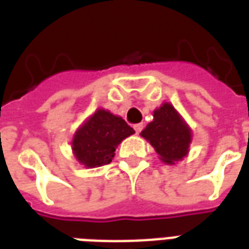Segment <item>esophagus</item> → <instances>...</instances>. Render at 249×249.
I'll return each mask as SVG.
<instances>
[{"instance_id": "1", "label": "esophagus", "mask_w": 249, "mask_h": 249, "mask_svg": "<svg viewBox=\"0 0 249 249\" xmlns=\"http://www.w3.org/2000/svg\"><path fill=\"white\" fill-rule=\"evenodd\" d=\"M133 128H135L136 133L139 135V133H140L141 130H142V128H144V124H136L135 126H133Z\"/></svg>"}]
</instances>
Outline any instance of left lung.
Wrapping results in <instances>:
<instances>
[{
    "label": "left lung",
    "mask_w": 249,
    "mask_h": 249,
    "mask_svg": "<svg viewBox=\"0 0 249 249\" xmlns=\"http://www.w3.org/2000/svg\"><path fill=\"white\" fill-rule=\"evenodd\" d=\"M141 136L151 142L160 160L168 165L187 156L192 140L191 128L173 105L168 103H164L153 112V121L146 125Z\"/></svg>",
    "instance_id": "8db88e82"
}]
</instances>
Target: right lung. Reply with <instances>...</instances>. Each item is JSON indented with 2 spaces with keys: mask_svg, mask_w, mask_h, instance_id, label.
Masks as SVG:
<instances>
[{
  "mask_svg": "<svg viewBox=\"0 0 249 249\" xmlns=\"http://www.w3.org/2000/svg\"><path fill=\"white\" fill-rule=\"evenodd\" d=\"M133 133V128L125 120L109 110L98 109L77 129L71 149L84 167H101L112 161L117 145Z\"/></svg>",
  "mask_w": 249,
  "mask_h": 249,
  "instance_id": "obj_1",
  "label": "right lung"
}]
</instances>
